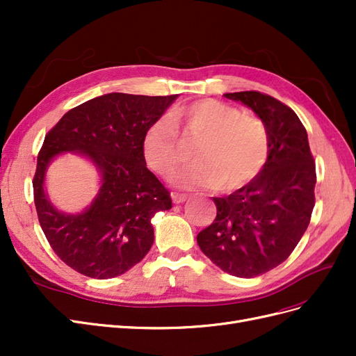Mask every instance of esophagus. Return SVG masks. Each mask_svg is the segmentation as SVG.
Wrapping results in <instances>:
<instances>
[{
	"label": "esophagus",
	"mask_w": 356,
	"mask_h": 356,
	"mask_svg": "<svg viewBox=\"0 0 356 356\" xmlns=\"http://www.w3.org/2000/svg\"><path fill=\"white\" fill-rule=\"evenodd\" d=\"M187 199H188L187 195H181V193H172V200H174V203H177V204L184 203Z\"/></svg>",
	"instance_id": "34e87169"
}]
</instances>
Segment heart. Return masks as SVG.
<instances>
[{
    "mask_svg": "<svg viewBox=\"0 0 356 356\" xmlns=\"http://www.w3.org/2000/svg\"><path fill=\"white\" fill-rule=\"evenodd\" d=\"M200 138L193 163L169 174L172 186L193 190L220 187L234 190L252 181L268 157V131L261 118L246 115L238 106L217 99H202L170 113ZM143 154L148 168L165 175L179 161L177 129L168 117H160L147 129Z\"/></svg>",
    "mask_w": 356,
    "mask_h": 356,
    "instance_id": "heart-1",
    "label": "heart"
}]
</instances>
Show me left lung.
Here are the masks:
<instances>
[{"instance_id":"obj_1","label":"left lung","mask_w":356,"mask_h":356,"mask_svg":"<svg viewBox=\"0 0 356 356\" xmlns=\"http://www.w3.org/2000/svg\"><path fill=\"white\" fill-rule=\"evenodd\" d=\"M224 96L264 122L268 157L246 186L212 197L217 218L197 234V243L222 272L254 277L284 263L305 234L315 207V161L306 129L289 106L252 90Z\"/></svg>"}]
</instances>
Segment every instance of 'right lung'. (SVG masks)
<instances>
[{"mask_svg":"<svg viewBox=\"0 0 356 356\" xmlns=\"http://www.w3.org/2000/svg\"><path fill=\"white\" fill-rule=\"evenodd\" d=\"M178 95L106 93L63 115L46 135L37 160L34 199L42 232L60 260L84 276L110 279L138 264L154 242L152 218L172 208L169 191L147 169V129ZM80 154L97 169L100 188L80 213L51 203L45 179L51 161Z\"/></svg>","mask_w":356,"mask_h":356,"instance_id":"right-lung-1","label":"right lung"}]
</instances>
